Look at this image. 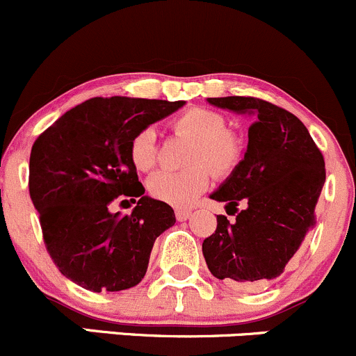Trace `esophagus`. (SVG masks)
Returning a JSON list of instances; mask_svg holds the SVG:
<instances>
[{
	"label": "esophagus",
	"mask_w": 356,
	"mask_h": 356,
	"mask_svg": "<svg viewBox=\"0 0 356 356\" xmlns=\"http://www.w3.org/2000/svg\"><path fill=\"white\" fill-rule=\"evenodd\" d=\"M175 217H177L179 222H184L191 217V210H186V208H177L175 210Z\"/></svg>",
	"instance_id": "esophagus-1"
}]
</instances>
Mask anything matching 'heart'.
I'll use <instances>...</instances> for the list:
<instances>
[{"instance_id":"b5f03b06","label":"heart","mask_w":356,"mask_h":356,"mask_svg":"<svg viewBox=\"0 0 356 356\" xmlns=\"http://www.w3.org/2000/svg\"><path fill=\"white\" fill-rule=\"evenodd\" d=\"M172 129L191 139L193 148L184 170H161L148 179V191L153 198L172 207H186L210 184V169L225 175L241 158V143L231 131L224 129V117L207 108H189L172 120ZM156 136L149 127L143 129L129 145V158L136 170L148 172L156 161ZM204 161L209 166L198 164Z\"/></svg>"}]
</instances>
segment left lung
<instances>
[{
	"mask_svg": "<svg viewBox=\"0 0 356 356\" xmlns=\"http://www.w3.org/2000/svg\"><path fill=\"white\" fill-rule=\"evenodd\" d=\"M211 106L245 115L248 146L227 179L210 195L225 210H245L236 222L218 215L203 241L213 277L238 289H261L284 272L315 224V204L325 182V163L303 122L257 98H207Z\"/></svg>",
	"mask_w": 356,
	"mask_h": 356,
	"instance_id": "1",
	"label": "left lung"
}]
</instances>
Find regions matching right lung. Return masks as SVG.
Here are the masks:
<instances>
[{
	"label": "right lung",
	"mask_w": 356,
	"mask_h": 356,
	"mask_svg": "<svg viewBox=\"0 0 356 356\" xmlns=\"http://www.w3.org/2000/svg\"><path fill=\"white\" fill-rule=\"evenodd\" d=\"M182 106L184 102L127 96L91 98L35 139L31 200L53 261L81 288H134L148 270L155 239L174 225L172 207L145 196L129 145L139 131ZM118 195L138 203L131 216L109 211Z\"/></svg>",
	"instance_id": "add662e5"
}]
</instances>
